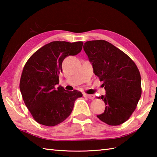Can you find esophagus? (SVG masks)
<instances>
[{"instance_id": "1", "label": "esophagus", "mask_w": 157, "mask_h": 157, "mask_svg": "<svg viewBox=\"0 0 157 157\" xmlns=\"http://www.w3.org/2000/svg\"><path fill=\"white\" fill-rule=\"evenodd\" d=\"M84 97H86L88 98L89 99H94V98H95V95H89V94H84Z\"/></svg>"}]
</instances>
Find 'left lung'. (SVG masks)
Segmentation results:
<instances>
[{"label":"left lung","mask_w":157,"mask_h":157,"mask_svg":"<svg viewBox=\"0 0 157 157\" xmlns=\"http://www.w3.org/2000/svg\"><path fill=\"white\" fill-rule=\"evenodd\" d=\"M83 48L106 91L100 97L105 103V111L97 117L109 125L123 124L136 109L141 96L139 69L128 55L107 41H89Z\"/></svg>","instance_id":"left-lung-1"}]
</instances>
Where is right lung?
I'll return each mask as SVG.
<instances>
[{
	"instance_id": "obj_1",
	"label": "right lung",
	"mask_w": 157,
	"mask_h": 157,
	"mask_svg": "<svg viewBox=\"0 0 157 157\" xmlns=\"http://www.w3.org/2000/svg\"><path fill=\"white\" fill-rule=\"evenodd\" d=\"M83 42L52 41L29 58L20 79V91L26 107L37 123L55 126L70 116L80 91H66L59 84L62 62L80 52Z\"/></svg>"
}]
</instances>
